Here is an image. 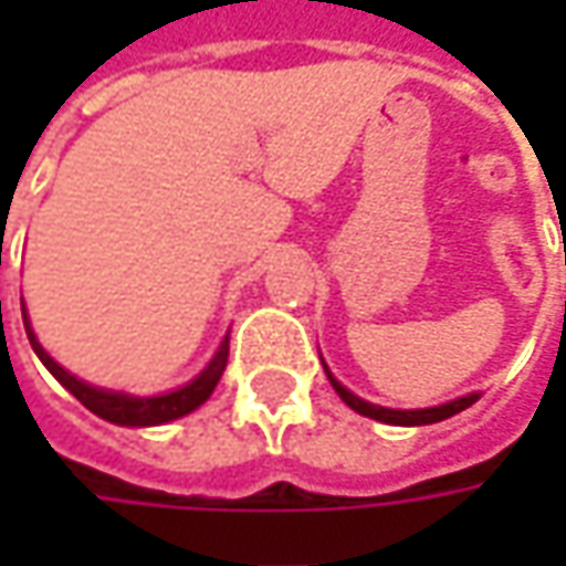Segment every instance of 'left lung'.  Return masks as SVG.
<instances>
[{
  "label": "left lung",
  "instance_id": "left-lung-1",
  "mask_svg": "<svg viewBox=\"0 0 566 566\" xmlns=\"http://www.w3.org/2000/svg\"><path fill=\"white\" fill-rule=\"evenodd\" d=\"M334 390L339 394V400L346 402L349 409H356L359 416H368V419H378V422L387 424H431V422H444L450 416L469 409L472 402L479 400V394H469V397H460V400L444 402V406H434V409H384V406H371V402L359 400L356 394H349L339 380H334V375H327Z\"/></svg>",
  "mask_w": 566,
  "mask_h": 566
}]
</instances>
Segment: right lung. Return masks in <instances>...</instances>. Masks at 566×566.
<instances>
[{"instance_id":"add662e5","label":"right lung","mask_w":566,"mask_h":566,"mask_svg":"<svg viewBox=\"0 0 566 566\" xmlns=\"http://www.w3.org/2000/svg\"><path fill=\"white\" fill-rule=\"evenodd\" d=\"M24 327H28V339H31L33 353H36L40 361L53 371V378L59 380L69 394H75L77 400L84 402L94 416L116 424H164L172 422V419H179V416H188L191 409H198V406L213 394V387H217V380L223 375V368H227L229 359L227 337L223 339V346H220V353L213 356V361H210L205 371L191 380V384H186L182 390H172V394H164V397H144L142 400V397H125V394H113V390H97V387L77 380L75 375H69L62 365H55V361L46 356V349L36 343V337H33L28 315H24Z\"/></svg>"}]
</instances>
